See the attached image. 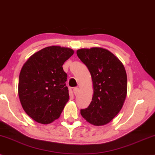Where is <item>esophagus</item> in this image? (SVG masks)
I'll list each match as a JSON object with an SVG mask.
<instances>
[{
  "mask_svg": "<svg viewBox=\"0 0 155 155\" xmlns=\"http://www.w3.org/2000/svg\"><path fill=\"white\" fill-rule=\"evenodd\" d=\"M74 93L75 95L79 93V88H77V87H75V88H74Z\"/></svg>",
  "mask_w": 155,
  "mask_h": 155,
  "instance_id": "obj_1",
  "label": "esophagus"
}]
</instances>
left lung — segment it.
<instances>
[{
	"label": "left lung",
	"instance_id": "left-lung-1",
	"mask_svg": "<svg viewBox=\"0 0 155 155\" xmlns=\"http://www.w3.org/2000/svg\"><path fill=\"white\" fill-rule=\"evenodd\" d=\"M77 56L87 66L92 76L94 93L87 108L81 115L89 124L103 126L120 112L127 94V75L121 61L102 48H81Z\"/></svg>",
	"mask_w": 155,
	"mask_h": 155
}]
</instances>
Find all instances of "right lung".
Wrapping results in <instances>:
<instances>
[{
    "mask_svg": "<svg viewBox=\"0 0 155 155\" xmlns=\"http://www.w3.org/2000/svg\"><path fill=\"white\" fill-rule=\"evenodd\" d=\"M74 53L71 48L50 46L33 54L21 68L18 97L24 110L36 122L56 120L69 100L63 65Z\"/></svg>",
    "mask_w": 155,
    "mask_h": 155,
    "instance_id": "obj_1",
    "label": "right lung"
}]
</instances>
